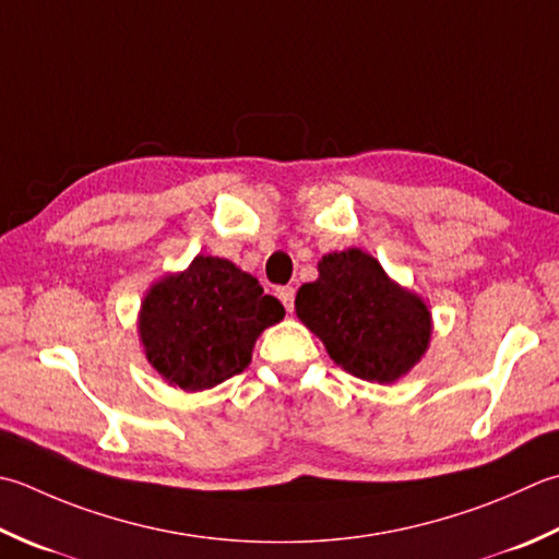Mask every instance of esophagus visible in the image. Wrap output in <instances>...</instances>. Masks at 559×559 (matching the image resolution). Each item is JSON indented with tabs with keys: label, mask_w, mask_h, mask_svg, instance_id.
<instances>
[{
	"label": "esophagus",
	"mask_w": 559,
	"mask_h": 559,
	"mask_svg": "<svg viewBox=\"0 0 559 559\" xmlns=\"http://www.w3.org/2000/svg\"><path fill=\"white\" fill-rule=\"evenodd\" d=\"M276 295H278V300L286 305V310L290 312L293 310V302H295V288L293 286H283V288L276 290Z\"/></svg>",
	"instance_id": "34e87169"
}]
</instances>
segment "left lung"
<instances>
[{
    "mask_svg": "<svg viewBox=\"0 0 559 559\" xmlns=\"http://www.w3.org/2000/svg\"><path fill=\"white\" fill-rule=\"evenodd\" d=\"M320 276L302 283L295 314L320 336L346 373L390 385L429 352L433 320L419 293L392 281L380 261L358 247L317 261Z\"/></svg>",
    "mask_w": 559,
    "mask_h": 559,
    "instance_id": "8db88e82",
    "label": "left lung"
}]
</instances>
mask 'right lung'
Here are the masks:
<instances>
[{"mask_svg":"<svg viewBox=\"0 0 559 559\" xmlns=\"http://www.w3.org/2000/svg\"><path fill=\"white\" fill-rule=\"evenodd\" d=\"M283 305L251 273L199 254L152 283L138 312L147 364L183 392L221 385L251 364L257 338L283 320Z\"/></svg>","mask_w":559,"mask_h":559,"instance_id":"right-lung-1","label":"right lung"}]
</instances>
